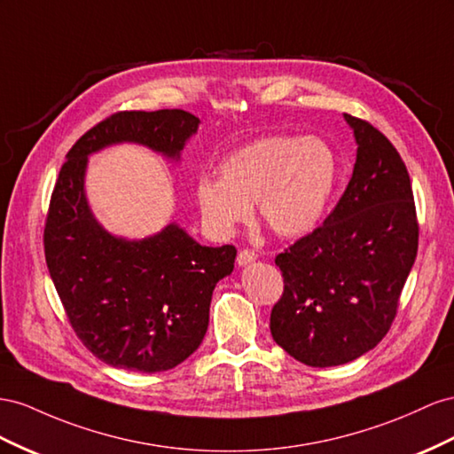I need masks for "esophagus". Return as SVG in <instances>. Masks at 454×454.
<instances>
[{
    "mask_svg": "<svg viewBox=\"0 0 454 454\" xmlns=\"http://www.w3.org/2000/svg\"><path fill=\"white\" fill-rule=\"evenodd\" d=\"M255 260H257V254L252 252V250H240L239 255H237V263H239L240 267H247V265L254 263Z\"/></svg>",
    "mask_w": 454,
    "mask_h": 454,
    "instance_id": "1",
    "label": "esophagus"
}]
</instances>
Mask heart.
Returning <instances> with one entry per match:
<instances>
[{
	"label": "heart",
	"mask_w": 454,
	"mask_h": 454,
	"mask_svg": "<svg viewBox=\"0 0 454 454\" xmlns=\"http://www.w3.org/2000/svg\"><path fill=\"white\" fill-rule=\"evenodd\" d=\"M219 177L194 183L202 222L227 239L252 217L277 237L296 239L323 222L340 179L336 151L315 136H265L231 153L219 164Z\"/></svg>",
	"instance_id": "1"
}]
</instances>
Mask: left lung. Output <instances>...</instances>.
Segmentation results:
<instances>
[{
	"label": "left lung",
	"mask_w": 454,
	"mask_h": 454,
	"mask_svg": "<svg viewBox=\"0 0 454 454\" xmlns=\"http://www.w3.org/2000/svg\"><path fill=\"white\" fill-rule=\"evenodd\" d=\"M357 143L346 192L323 227L278 254L285 294L271 334L308 366H336L378 346L419 250L412 187L395 146L344 114Z\"/></svg>",
	"instance_id": "obj_1"
}]
</instances>
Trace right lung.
<instances>
[{"label":"right lung","mask_w":454,"mask_h":454,"mask_svg":"<svg viewBox=\"0 0 454 454\" xmlns=\"http://www.w3.org/2000/svg\"><path fill=\"white\" fill-rule=\"evenodd\" d=\"M199 126L181 108L118 113L82 136L60 168L43 232L49 275L83 346L114 369L162 372L197 351L237 250L204 247L176 222L145 239L108 232L85 194L90 156L136 143L177 164Z\"/></svg>","instance_id":"add662e5"}]
</instances>
